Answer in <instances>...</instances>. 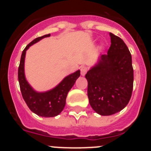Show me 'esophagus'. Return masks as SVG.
Wrapping results in <instances>:
<instances>
[{"label":"esophagus","instance_id":"1","mask_svg":"<svg viewBox=\"0 0 151 151\" xmlns=\"http://www.w3.org/2000/svg\"><path fill=\"white\" fill-rule=\"evenodd\" d=\"M80 70H81V75H82V76H85L88 71V67H86V66H82L80 68Z\"/></svg>","mask_w":151,"mask_h":151}]
</instances>
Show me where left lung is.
<instances>
[{"mask_svg":"<svg viewBox=\"0 0 151 151\" xmlns=\"http://www.w3.org/2000/svg\"><path fill=\"white\" fill-rule=\"evenodd\" d=\"M111 45L101 55L85 78L92 109L101 116H110L126 106L132 97L133 73L132 55L119 37L110 33Z\"/></svg>","mask_w":151,"mask_h":151,"instance_id":"obj_1","label":"left lung"}]
</instances>
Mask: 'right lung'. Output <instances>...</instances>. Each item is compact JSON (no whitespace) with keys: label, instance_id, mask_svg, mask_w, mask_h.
Masks as SVG:
<instances>
[{"label":"right lung","instance_id":"obj_1","mask_svg":"<svg viewBox=\"0 0 151 151\" xmlns=\"http://www.w3.org/2000/svg\"><path fill=\"white\" fill-rule=\"evenodd\" d=\"M50 36V34L38 37L33 40L22 53L18 69V79L21 93L27 106L33 113L43 117H54L59 115L66 105L68 92L72 88L77 78L80 76V70L69 75L54 88L45 92H37L26 81L24 73V63L26 50L42 38Z\"/></svg>","mask_w":151,"mask_h":151}]
</instances>
